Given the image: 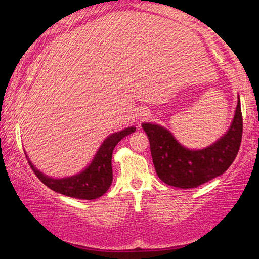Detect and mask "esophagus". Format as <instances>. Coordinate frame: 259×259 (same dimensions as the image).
<instances>
[{
    "label": "esophagus",
    "mask_w": 259,
    "mask_h": 259,
    "mask_svg": "<svg viewBox=\"0 0 259 259\" xmlns=\"http://www.w3.org/2000/svg\"><path fill=\"white\" fill-rule=\"evenodd\" d=\"M147 115H148V112L147 111H143L142 113H140V116H142V117H145Z\"/></svg>",
    "instance_id": "esophagus-1"
}]
</instances>
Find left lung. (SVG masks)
Here are the masks:
<instances>
[{"mask_svg":"<svg viewBox=\"0 0 259 259\" xmlns=\"http://www.w3.org/2000/svg\"><path fill=\"white\" fill-rule=\"evenodd\" d=\"M240 98L227 133L202 150H188L169 130L159 124L143 123L150 139L155 171L162 182L179 188H194L224 174L238 155L242 139Z\"/></svg>","mask_w":259,"mask_h":259,"instance_id":"obj_1","label":"left lung"}]
</instances>
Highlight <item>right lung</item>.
I'll use <instances>...</instances> for the list:
<instances>
[{"label": "right lung", "instance_id": "obj_1", "mask_svg": "<svg viewBox=\"0 0 259 259\" xmlns=\"http://www.w3.org/2000/svg\"><path fill=\"white\" fill-rule=\"evenodd\" d=\"M134 131H136L135 126H129V128L121 130L119 133L108 136L104 140L102 146L99 147L93 162L83 171L71 177L60 179L48 177L40 170L35 168L27 155L26 157H27L30 168L33 169L37 178L52 191L74 199L94 200L104 195L112 184V154L114 147L117 145V143L122 138L133 134Z\"/></svg>", "mask_w": 259, "mask_h": 259}]
</instances>
